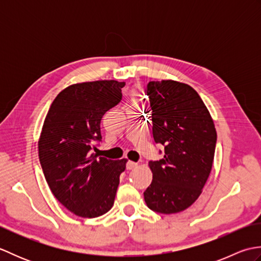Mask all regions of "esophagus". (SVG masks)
Returning <instances> with one entry per match:
<instances>
[{
    "label": "esophagus",
    "mask_w": 261,
    "mask_h": 261,
    "mask_svg": "<svg viewBox=\"0 0 261 261\" xmlns=\"http://www.w3.org/2000/svg\"><path fill=\"white\" fill-rule=\"evenodd\" d=\"M137 166H138L137 163L131 162V160H129V162L126 163V169H134V168L137 167Z\"/></svg>",
    "instance_id": "esophagus-1"
}]
</instances>
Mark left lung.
Returning a JSON list of instances; mask_svg holds the SVG:
<instances>
[{"label": "left lung", "mask_w": 261, "mask_h": 261, "mask_svg": "<svg viewBox=\"0 0 261 261\" xmlns=\"http://www.w3.org/2000/svg\"><path fill=\"white\" fill-rule=\"evenodd\" d=\"M152 136L164 146V158L149 162L152 181L143 193L147 206L178 213L201 195L212 169L216 131L197 92L176 81L149 82Z\"/></svg>", "instance_id": "left-lung-1"}]
</instances>
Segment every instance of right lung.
<instances>
[{"label": "right lung", "mask_w": 261, "mask_h": 261, "mask_svg": "<svg viewBox=\"0 0 261 261\" xmlns=\"http://www.w3.org/2000/svg\"><path fill=\"white\" fill-rule=\"evenodd\" d=\"M124 82L95 81L70 85L50 105L38 141L49 188L81 218H97L113 206L126 159L93 153L101 141V120L122 98Z\"/></svg>", "instance_id": "1"}]
</instances>
